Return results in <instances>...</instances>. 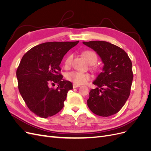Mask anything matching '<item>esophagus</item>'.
Returning a JSON list of instances; mask_svg holds the SVG:
<instances>
[{
	"instance_id": "obj_1",
	"label": "esophagus",
	"mask_w": 151,
	"mask_h": 151,
	"mask_svg": "<svg viewBox=\"0 0 151 151\" xmlns=\"http://www.w3.org/2000/svg\"><path fill=\"white\" fill-rule=\"evenodd\" d=\"M80 86H81L80 85L76 84H73V88H79V87H80Z\"/></svg>"
}]
</instances>
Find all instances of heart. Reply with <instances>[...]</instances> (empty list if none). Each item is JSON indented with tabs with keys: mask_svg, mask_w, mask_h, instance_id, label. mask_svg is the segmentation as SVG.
<instances>
[{
	"mask_svg": "<svg viewBox=\"0 0 151 151\" xmlns=\"http://www.w3.org/2000/svg\"><path fill=\"white\" fill-rule=\"evenodd\" d=\"M83 54L84 58L86 59V60L88 61L90 65H94L97 62L98 57L96 53L94 52L91 51V50H86V51L83 52ZM72 58L73 55L71 54L67 56L64 61L65 67H70V65H71ZM66 78L67 79V80L72 82L74 84H83L91 79V76L89 74H87V73L85 72L77 70H72L67 73Z\"/></svg>",
	"mask_w": 151,
	"mask_h": 151,
	"instance_id": "b5f03b06",
	"label": "heart"
}]
</instances>
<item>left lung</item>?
Wrapping results in <instances>:
<instances>
[{"label": "left lung", "instance_id": "obj_1", "mask_svg": "<svg viewBox=\"0 0 151 151\" xmlns=\"http://www.w3.org/2000/svg\"><path fill=\"white\" fill-rule=\"evenodd\" d=\"M96 52L104 63L103 71L93 84L87 100L90 110L107 117L116 114L129 98L133 81L132 63L127 53L116 45L104 41L83 42Z\"/></svg>", "mask_w": 151, "mask_h": 151}]
</instances>
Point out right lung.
Listing matches in <instances>:
<instances>
[{
	"instance_id": "right-lung-1",
	"label": "right lung",
	"mask_w": 151,
	"mask_h": 151,
	"mask_svg": "<svg viewBox=\"0 0 151 151\" xmlns=\"http://www.w3.org/2000/svg\"><path fill=\"white\" fill-rule=\"evenodd\" d=\"M77 42H52L31 48L22 57L16 71L18 89L30 110L41 118L55 115L63 107L71 82L62 79L60 64ZM57 83L56 89L50 83Z\"/></svg>"
}]
</instances>
